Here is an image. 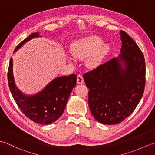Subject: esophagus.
<instances>
[{
	"label": "esophagus",
	"mask_w": 155,
	"mask_h": 155,
	"mask_svg": "<svg viewBox=\"0 0 155 155\" xmlns=\"http://www.w3.org/2000/svg\"><path fill=\"white\" fill-rule=\"evenodd\" d=\"M77 83H78V84H82V83H83L84 79H83V77H82V75H81V74H78V76H77Z\"/></svg>",
	"instance_id": "obj_1"
}]
</instances>
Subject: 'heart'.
Wrapping results in <instances>:
<instances>
[{
  "label": "heart",
  "instance_id": "1",
  "mask_svg": "<svg viewBox=\"0 0 155 155\" xmlns=\"http://www.w3.org/2000/svg\"><path fill=\"white\" fill-rule=\"evenodd\" d=\"M109 45L103 43V39L96 35H92L74 41L71 46L72 57L86 60L88 68L94 69L99 67L109 51ZM72 61V58L68 59Z\"/></svg>",
  "mask_w": 155,
  "mask_h": 155
}]
</instances>
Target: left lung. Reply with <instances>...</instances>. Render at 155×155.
<instances>
[{
	"label": "left lung",
	"mask_w": 155,
	"mask_h": 155,
	"mask_svg": "<svg viewBox=\"0 0 155 155\" xmlns=\"http://www.w3.org/2000/svg\"><path fill=\"white\" fill-rule=\"evenodd\" d=\"M122 47L118 57L87 72L83 78L88 91V106L100 123H120L129 117L143 97L145 61L129 35L120 31Z\"/></svg>",
	"instance_id": "1"
}]
</instances>
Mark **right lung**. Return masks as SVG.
<instances>
[{"label": "right lung", "mask_w": 155, "mask_h": 155, "mask_svg": "<svg viewBox=\"0 0 155 155\" xmlns=\"http://www.w3.org/2000/svg\"><path fill=\"white\" fill-rule=\"evenodd\" d=\"M35 32L17 45L14 52L32 38L39 37ZM12 59L9 62L8 86L13 98L22 112L35 123L49 124L55 122L63 113L68 98L77 82L75 74L54 78L42 91L32 95H27L16 87L13 76Z\"/></svg>", "instance_id": "obj_1"}]
</instances>
